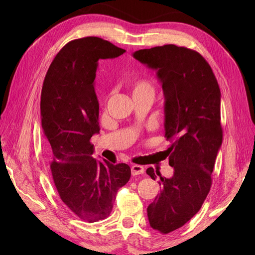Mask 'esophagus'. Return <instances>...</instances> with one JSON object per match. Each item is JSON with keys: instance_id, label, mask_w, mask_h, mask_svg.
Instances as JSON below:
<instances>
[{"instance_id": "1", "label": "esophagus", "mask_w": 255, "mask_h": 255, "mask_svg": "<svg viewBox=\"0 0 255 255\" xmlns=\"http://www.w3.org/2000/svg\"><path fill=\"white\" fill-rule=\"evenodd\" d=\"M130 171H132V175L142 174L144 172V168L140 165H133L132 168H130Z\"/></svg>"}]
</instances>
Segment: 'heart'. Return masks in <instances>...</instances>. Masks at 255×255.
I'll use <instances>...</instances> for the list:
<instances>
[{
	"instance_id": "obj_1",
	"label": "heart",
	"mask_w": 255,
	"mask_h": 255,
	"mask_svg": "<svg viewBox=\"0 0 255 255\" xmlns=\"http://www.w3.org/2000/svg\"><path fill=\"white\" fill-rule=\"evenodd\" d=\"M153 84L148 80H139L137 81L133 87V96L135 95H154Z\"/></svg>"
}]
</instances>
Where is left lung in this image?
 <instances>
[{"label":"left lung","instance_id":"left-lung-1","mask_svg":"<svg viewBox=\"0 0 255 255\" xmlns=\"http://www.w3.org/2000/svg\"><path fill=\"white\" fill-rule=\"evenodd\" d=\"M134 58L156 70L165 97L166 150L174 172L159 176V195L146 208L151 228L168 234L183 227L201 208L212 186V172L222 143L219 85L198 52L174 44L143 49Z\"/></svg>","mask_w":255,"mask_h":255}]
</instances>
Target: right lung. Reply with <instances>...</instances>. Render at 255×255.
<instances>
[{
	"label": "right lung",
	"instance_id": "obj_1",
	"mask_svg": "<svg viewBox=\"0 0 255 255\" xmlns=\"http://www.w3.org/2000/svg\"><path fill=\"white\" fill-rule=\"evenodd\" d=\"M125 52L99 37L72 40L53 59L42 85L41 127L53 181L61 201L86 222L110 216L118 189L130 177L128 165L96 159L90 142L100 132L98 60Z\"/></svg>",
	"mask_w": 255,
	"mask_h": 255
}]
</instances>
